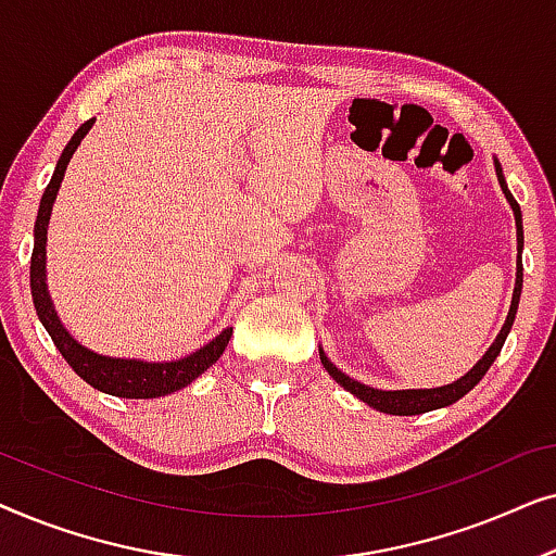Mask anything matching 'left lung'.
Segmentation results:
<instances>
[{"label":"left lung","mask_w":556,"mask_h":556,"mask_svg":"<svg viewBox=\"0 0 556 556\" xmlns=\"http://www.w3.org/2000/svg\"><path fill=\"white\" fill-rule=\"evenodd\" d=\"M493 166H496V177H498L501 192H504L506 202L511 204L514 219H516V283H514L511 306H508V316H506L504 326H501L498 337L493 339L489 352H485L481 359L473 364V369L466 371V375H463L460 379H455V382H451V384L430 387V390H377V387L362 384L349 375H344V371H341L337 364H333L329 356H326L324 346H318V356H321L324 369L329 371L333 379H337V384L344 387L346 392H352L356 400L364 402V405L375 407V409H379V413H387V415H422V413H430V409L447 407V405H453V402H458L463 394H468L470 390H473V387L483 379L485 371L491 369V364L496 362V356L501 354V346H504L508 331H511L514 318H516V308H519V299H521V286H523V265H521L523 225H521V207H519V202L514 200V194L508 192L504 169H501L496 156H493Z\"/></svg>","instance_id":"left-lung-1"}]
</instances>
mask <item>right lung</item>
<instances>
[{
	"label": "right lung",
	"mask_w": 556,
	"mask_h": 556,
	"mask_svg": "<svg viewBox=\"0 0 556 556\" xmlns=\"http://www.w3.org/2000/svg\"><path fill=\"white\" fill-rule=\"evenodd\" d=\"M96 118H90L83 124L78 131L73 134V139L67 141V147L60 154L55 172L48 189H45L40 210H37L35 219V248H33V261H29V288H33V301L35 311L40 316L45 331L50 333V339L55 341L58 352L65 356V362L71 364L75 375L86 379L90 387L101 390L113 397H126V400H154L172 394L194 382L197 377L204 375L219 356H223L225 346L230 344L232 326H225L215 339L197 349V352L181 356V359L172 362H147V359H121V356H105L98 352H90L88 346H83L71 331L65 329L60 321L55 303L48 291V225L52 215V204L63 185L65 169L71 164L75 151H78L80 141L86 139V134L93 128Z\"/></svg>",
	"instance_id": "right-lung-1"
}]
</instances>
